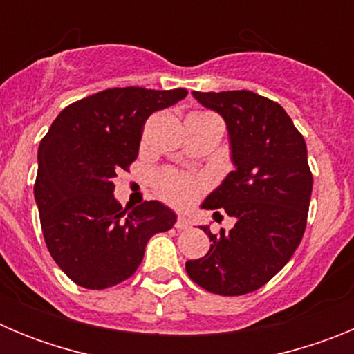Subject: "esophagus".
Returning a JSON list of instances; mask_svg holds the SVG:
<instances>
[{
	"mask_svg": "<svg viewBox=\"0 0 354 354\" xmlns=\"http://www.w3.org/2000/svg\"><path fill=\"white\" fill-rule=\"evenodd\" d=\"M187 227H189V221H187L186 216H179L177 221H175V228H177V230H186Z\"/></svg>",
	"mask_w": 354,
	"mask_h": 354,
	"instance_id": "34e87169",
	"label": "esophagus"
}]
</instances>
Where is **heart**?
Masks as SVG:
<instances>
[{"mask_svg": "<svg viewBox=\"0 0 354 354\" xmlns=\"http://www.w3.org/2000/svg\"><path fill=\"white\" fill-rule=\"evenodd\" d=\"M156 189L165 200L177 205L192 204L200 193V183L179 171H161L156 177Z\"/></svg>", "mask_w": 354, "mask_h": 354, "instance_id": "1", "label": "heart"}]
</instances>
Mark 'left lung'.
I'll use <instances>...</instances> for the list:
<instances>
[{
    "label": "left lung",
    "instance_id": "8db88e82",
    "mask_svg": "<svg viewBox=\"0 0 354 354\" xmlns=\"http://www.w3.org/2000/svg\"><path fill=\"white\" fill-rule=\"evenodd\" d=\"M204 108L223 117L234 170L204 200L202 209L236 220L212 234L202 259L186 262L193 282L220 296L261 289L298 248L310 205L312 174L306 143L286 109L250 90L193 92Z\"/></svg>",
    "mask_w": 354,
    "mask_h": 354
}]
</instances>
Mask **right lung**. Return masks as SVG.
<instances>
[{
  "mask_svg": "<svg viewBox=\"0 0 354 354\" xmlns=\"http://www.w3.org/2000/svg\"><path fill=\"white\" fill-rule=\"evenodd\" d=\"M186 95L184 88H108L67 106L40 142L35 202L44 239L77 286L108 289L127 280L150 237L177 221L158 200L122 209L113 179L138 156L147 118Z\"/></svg>",
  "mask_w": 354,
  "mask_h": 354,
  "instance_id": "add662e5",
  "label": "right lung"
}]
</instances>
